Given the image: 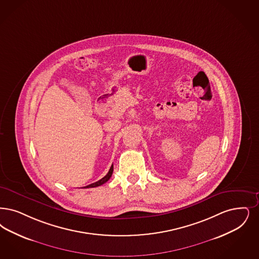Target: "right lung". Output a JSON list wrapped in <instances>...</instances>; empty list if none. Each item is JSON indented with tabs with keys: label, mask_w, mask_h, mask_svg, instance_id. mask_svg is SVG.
I'll return each mask as SVG.
<instances>
[{
	"label": "right lung",
	"mask_w": 259,
	"mask_h": 259,
	"mask_svg": "<svg viewBox=\"0 0 259 259\" xmlns=\"http://www.w3.org/2000/svg\"><path fill=\"white\" fill-rule=\"evenodd\" d=\"M113 170H114V166L112 165L111 168H110V170H109V172H108L106 176H104L103 178H101V179H100V180H98L97 182H94L93 184H90V185L84 186L83 188H94V187H98L103 185L104 183H106V182L111 178V176L113 175Z\"/></svg>",
	"instance_id": "obj_1"
}]
</instances>
